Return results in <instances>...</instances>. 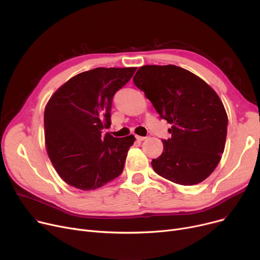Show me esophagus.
Masks as SVG:
<instances>
[{
  "instance_id": "obj_1",
  "label": "esophagus",
  "mask_w": 260,
  "mask_h": 260,
  "mask_svg": "<svg viewBox=\"0 0 260 260\" xmlns=\"http://www.w3.org/2000/svg\"><path fill=\"white\" fill-rule=\"evenodd\" d=\"M136 139H137V141H139V142H141V141H143V140H145L146 138L145 137H142V136H136Z\"/></svg>"
}]
</instances>
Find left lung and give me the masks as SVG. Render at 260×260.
Instances as JSON below:
<instances>
[{"mask_svg":"<svg viewBox=\"0 0 260 260\" xmlns=\"http://www.w3.org/2000/svg\"><path fill=\"white\" fill-rule=\"evenodd\" d=\"M134 83L172 124V137L152 160L154 171L181 185L200 183L214 172L224 151L228 116L216 91L176 65L141 66Z\"/></svg>","mask_w":260,"mask_h":260,"instance_id":"left-lung-1","label":"left lung"}]
</instances>
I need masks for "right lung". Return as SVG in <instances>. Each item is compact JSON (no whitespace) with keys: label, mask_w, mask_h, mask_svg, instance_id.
<instances>
[{"label":"right lung","mask_w":260,"mask_h":260,"mask_svg":"<svg viewBox=\"0 0 260 260\" xmlns=\"http://www.w3.org/2000/svg\"><path fill=\"white\" fill-rule=\"evenodd\" d=\"M137 68L98 67L68 80L44 112L45 145L53 168L71 186L91 190L111 182L124 168L133 135H102L111 126L114 94Z\"/></svg>","instance_id":"right-lung-1"}]
</instances>
